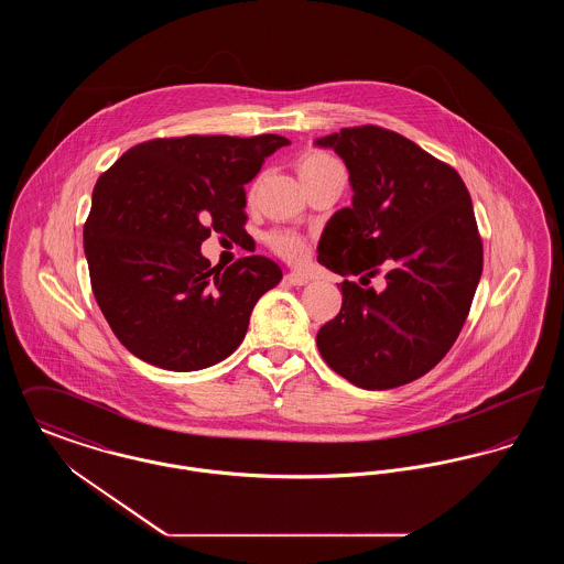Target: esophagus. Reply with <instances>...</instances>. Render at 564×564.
<instances>
[{
    "instance_id": "34e87169",
    "label": "esophagus",
    "mask_w": 564,
    "mask_h": 564,
    "mask_svg": "<svg viewBox=\"0 0 564 564\" xmlns=\"http://www.w3.org/2000/svg\"><path fill=\"white\" fill-rule=\"evenodd\" d=\"M285 281L290 283V285H295V288H300V285H306L311 279L304 274V272H297V270H292V272H288L285 274Z\"/></svg>"
}]
</instances>
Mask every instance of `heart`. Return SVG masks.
I'll return each instance as SVG.
<instances>
[{"mask_svg": "<svg viewBox=\"0 0 564 564\" xmlns=\"http://www.w3.org/2000/svg\"><path fill=\"white\" fill-rule=\"evenodd\" d=\"M338 162L334 159H329L327 154L322 152H311L306 156H302L297 162V171L300 175H306V173H317L323 169H329V166H336ZM269 245L272 247V251H276L281 258L295 262V260H302L306 256V241L302 237H297L294 232H274L270 235Z\"/></svg>", "mask_w": 564, "mask_h": 564, "instance_id": "1", "label": "heart"}]
</instances>
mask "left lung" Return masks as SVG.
<instances>
[{
  "label": "left lung",
  "instance_id": "obj_1",
  "mask_svg": "<svg viewBox=\"0 0 564 564\" xmlns=\"http://www.w3.org/2000/svg\"><path fill=\"white\" fill-rule=\"evenodd\" d=\"M349 169L350 207L332 215L317 260L343 283V308L317 334L325 364L380 391L427 375L455 345L482 274L469 192L453 166L402 134L357 127L315 141ZM384 265L386 288L368 289Z\"/></svg>",
  "mask_w": 564,
  "mask_h": 564
}]
</instances>
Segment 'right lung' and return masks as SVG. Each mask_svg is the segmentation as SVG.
Listing matches in <instances>:
<instances>
[{
  "label": "right lung",
  "mask_w": 564,
  "mask_h": 564,
  "mask_svg": "<svg viewBox=\"0 0 564 564\" xmlns=\"http://www.w3.org/2000/svg\"><path fill=\"white\" fill-rule=\"evenodd\" d=\"M283 145L281 134L154 139L99 177L84 253L95 300L134 357L194 372L241 345L256 302L283 272L264 256L212 269L200 245L212 228L245 232V184Z\"/></svg>",
  "instance_id": "1"
}]
</instances>
